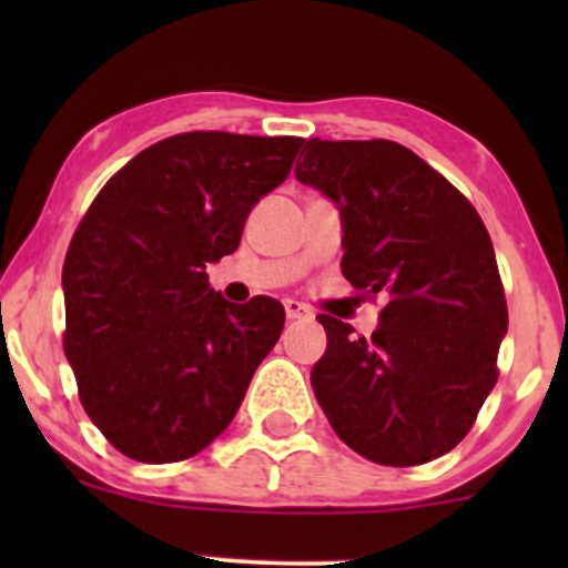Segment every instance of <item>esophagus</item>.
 <instances>
[{"instance_id":"obj_1","label":"esophagus","mask_w":568,"mask_h":568,"mask_svg":"<svg viewBox=\"0 0 568 568\" xmlns=\"http://www.w3.org/2000/svg\"><path fill=\"white\" fill-rule=\"evenodd\" d=\"M285 315H288V321H310L312 310L296 298H285Z\"/></svg>"}]
</instances>
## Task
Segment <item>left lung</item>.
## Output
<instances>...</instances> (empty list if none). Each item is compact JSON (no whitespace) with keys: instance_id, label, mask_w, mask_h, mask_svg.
<instances>
[{"instance_id":"1","label":"left lung","mask_w":568,"mask_h":568,"mask_svg":"<svg viewBox=\"0 0 568 568\" xmlns=\"http://www.w3.org/2000/svg\"><path fill=\"white\" fill-rule=\"evenodd\" d=\"M296 179L342 211V272L382 293L379 328L352 336L321 315L328 349L312 389L334 433L376 465L410 467L470 433L497 384L507 302L470 200L395 141L306 143Z\"/></svg>"}]
</instances>
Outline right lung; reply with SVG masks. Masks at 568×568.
<instances>
[{
  "mask_svg": "<svg viewBox=\"0 0 568 568\" xmlns=\"http://www.w3.org/2000/svg\"><path fill=\"white\" fill-rule=\"evenodd\" d=\"M304 139L194 130L152 143L88 207L63 262V352L82 408L120 454L194 456L230 427L283 334L277 298L226 302L205 266L237 251L251 207Z\"/></svg>",
  "mask_w": 568,
  "mask_h": 568,
  "instance_id": "add662e5",
  "label": "right lung"
}]
</instances>
